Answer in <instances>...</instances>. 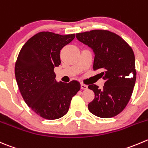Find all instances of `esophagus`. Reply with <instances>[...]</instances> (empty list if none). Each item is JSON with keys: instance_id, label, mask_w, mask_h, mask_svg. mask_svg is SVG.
Segmentation results:
<instances>
[{"instance_id": "34e87169", "label": "esophagus", "mask_w": 148, "mask_h": 148, "mask_svg": "<svg viewBox=\"0 0 148 148\" xmlns=\"http://www.w3.org/2000/svg\"><path fill=\"white\" fill-rule=\"evenodd\" d=\"M81 89L82 90H87V86L86 84H83V83H81Z\"/></svg>"}]
</instances>
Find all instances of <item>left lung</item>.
<instances>
[{
    "label": "left lung",
    "instance_id": "1",
    "mask_svg": "<svg viewBox=\"0 0 148 148\" xmlns=\"http://www.w3.org/2000/svg\"><path fill=\"white\" fill-rule=\"evenodd\" d=\"M76 37L93 50V69L103 71L100 77L106 80L101 89L96 84L88 86L95 93L89 110L100 118L116 116L128 104L135 84L133 50L119 35L108 30H91L77 33Z\"/></svg>",
    "mask_w": 148,
    "mask_h": 148
}]
</instances>
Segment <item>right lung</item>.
<instances>
[{
	"label": "right lung",
	"instance_id": "add662e5",
	"mask_svg": "<svg viewBox=\"0 0 148 148\" xmlns=\"http://www.w3.org/2000/svg\"><path fill=\"white\" fill-rule=\"evenodd\" d=\"M75 38L40 32L23 45L15 64V77L27 106L42 118L58 119L69 108L72 97L80 90L76 80L69 83L56 79L54 68L61 64L60 52Z\"/></svg>",
	"mask_w": 148,
	"mask_h": 148
}]
</instances>
